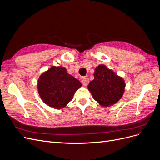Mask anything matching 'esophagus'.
Listing matches in <instances>:
<instances>
[{
  "label": "esophagus",
  "instance_id": "34e87169",
  "mask_svg": "<svg viewBox=\"0 0 160 160\" xmlns=\"http://www.w3.org/2000/svg\"><path fill=\"white\" fill-rule=\"evenodd\" d=\"M89 83V80L88 78H83V80H82V84H83L84 86H87Z\"/></svg>",
  "mask_w": 160,
  "mask_h": 160
}]
</instances>
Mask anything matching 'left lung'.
Listing matches in <instances>:
<instances>
[{
  "mask_svg": "<svg viewBox=\"0 0 160 160\" xmlns=\"http://www.w3.org/2000/svg\"><path fill=\"white\" fill-rule=\"evenodd\" d=\"M93 75L94 79L88 85V89L101 105L109 107L122 98L125 87L123 78L103 65L96 67Z\"/></svg>",
  "mask_w": 160,
  "mask_h": 160,
  "instance_id": "obj_1",
  "label": "left lung"
}]
</instances>
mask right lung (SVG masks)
<instances>
[{"mask_svg": "<svg viewBox=\"0 0 160 160\" xmlns=\"http://www.w3.org/2000/svg\"><path fill=\"white\" fill-rule=\"evenodd\" d=\"M81 82L62 67H52L40 76L37 88L41 99L55 109H62L72 100Z\"/></svg>", "mask_w": 160, "mask_h": 160, "instance_id": "obj_1", "label": "right lung"}]
</instances>
